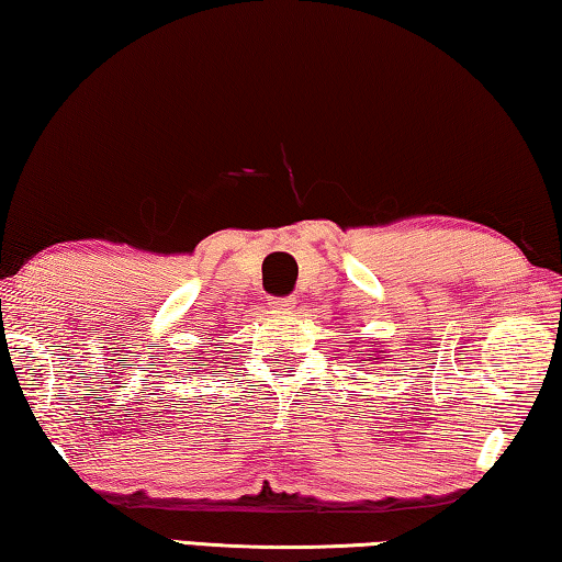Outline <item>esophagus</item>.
<instances>
[{
  "label": "esophagus",
  "instance_id": "1",
  "mask_svg": "<svg viewBox=\"0 0 562 562\" xmlns=\"http://www.w3.org/2000/svg\"><path fill=\"white\" fill-rule=\"evenodd\" d=\"M294 304H297V300H294V297H274V300L270 302V307H272L274 312H292Z\"/></svg>",
  "mask_w": 562,
  "mask_h": 562
}]
</instances>
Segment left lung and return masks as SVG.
Masks as SVG:
<instances>
[{"label":"left lung","instance_id":"8db88e82","mask_svg":"<svg viewBox=\"0 0 562 562\" xmlns=\"http://www.w3.org/2000/svg\"><path fill=\"white\" fill-rule=\"evenodd\" d=\"M376 359H384V357H376ZM359 361H372V357H364V359H359Z\"/></svg>","mask_w":562,"mask_h":562}]
</instances>
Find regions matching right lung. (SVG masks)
Listing matches in <instances>:
<instances>
[{"label":"right lung","instance_id":"add662e5","mask_svg":"<svg viewBox=\"0 0 562 562\" xmlns=\"http://www.w3.org/2000/svg\"><path fill=\"white\" fill-rule=\"evenodd\" d=\"M203 361H215V357L207 359V357H198L195 351H188V369H186V372H198V369L205 367Z\"/></svg>","mask_w":562,"mask_h":562}]
</instances>
